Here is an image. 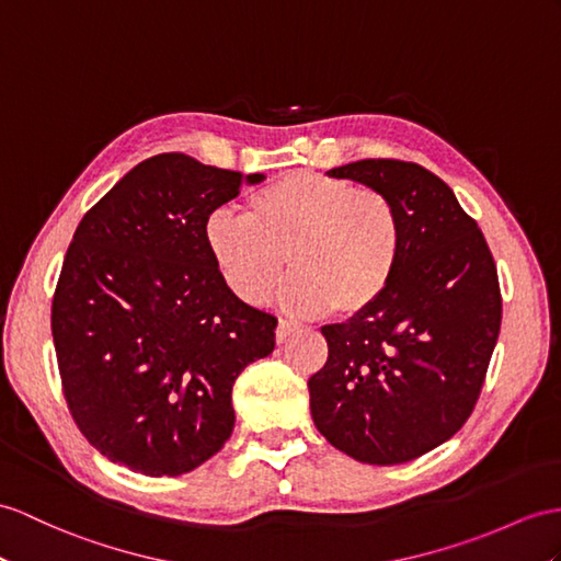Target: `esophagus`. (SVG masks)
<instances>
[{"label": "esophagus", "mask_w": 561, "mask_h": 561, "mask_svg": "<svg viewBox=\"0 0 561 561\" xmlns=\"http://www.w3.org/2000/svg\"><path fill=\"white\" fill-rule=\"evenodd\" d=\"M293 331H295V323L280 319L278 325H276V340H278V343H285V337H288Z\"/></svg>", "instance_id": "34e87169"}]
</instances>
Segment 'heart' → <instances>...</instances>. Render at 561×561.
<instances>
[{
    "label": "heart",
    "mask_w": 561,
    "mask_h": 561,
    "mask_svg": "<svg viewBox=\"0 0 561 561\" xmlns=\"http://www.w3.org/2000/svg\"><path fill=\"white\" fill-rule=\"evenodd\" d=\"M204 244L228 288L264 305L285 271L295 273L285 302L295 311L357 319L390 290L404 230L394 202L374 187L311 171L285 173L244 202V216L216 209Z\"/></svg>",
    "instance_id": "obj_1"
}]
</instances>
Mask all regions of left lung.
I'll return each instance as SVG.
<instances>
[{
	"mask_svg": "<svg viewBox=\"0 0 561 561\" xmlns=\"http://www.w3.org/2000/svg\"><path fill=\"white\" fill-rule=\"evenodd\" d=\"M386 193L404 248L390 290L323 325L328 362L309 378L313 426L364 463L412 461L463 426L497 345V268L453 190L419 163L362 159L328 171Z\"/></svg>",
	"mask_w": 561,
	"mask_h": 561,
	"instance_id": "1",
	"label": "left lung"
}]
</instances>
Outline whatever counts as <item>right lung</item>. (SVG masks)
<instances>
[{
  "label": "right lung",
  "instance_id": "right-lung-1",
  "mask_svg": "<svg viewBox=\"0 0 561 561\" xmlns=\"http://www.w3.org/2000/svg\"><path fill=\"white\" fill-rule=\"evenodd\" d=\"M264 178L157 154L78 224L51 335L68 409L108 461L181 476L233 433V383L276 347L278 319L228 288L204 221Z\"/></svg>",
  "mask_w": 561,
  "mask_h": 561
}]
</instances>
